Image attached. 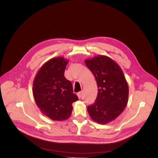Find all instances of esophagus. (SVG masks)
<instances>
[{"instance_id": "34e87169", "label": "esophagus", "mask_w": 158, "mask_h": 158, "mask_svg": "<svg viewBox=\"0 0 158 158\" xmlns=\"http://www.w3.org/2000/svg\"><path fill=\"white\" fill-rule=\"evenodd\" d=\"M82 92H80L77 94V95H78V98L80 99L81 98V97H82Z\"/></svg>"}]
</instances>
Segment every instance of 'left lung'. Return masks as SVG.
I'll list each match as a JSON object with an SVG mask.
<instances>
[{"mask_svg":"<svg viewBox=\"0 0 158 158\" xmlns=\"http://www.w3.org/2000/svg\"><path fill=\"white\" fill-rule=\"evenodd\" d=\"M98 88L97 98L88 111L93 121L106 125L116 119L126 107L128 85L119 65L110 57L98 55L85 60Z\"/></svg>","mask_w":158,"mask_h":158,"instance_id":"8db88e82","label":"left lung"}]
</instances>
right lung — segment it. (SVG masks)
<instances>
[{
	"label": "right lung",
	"mask_w": 158,
	"mask_h": 158,
	"mask_svg": "<svg viewBox=\"0 0 158 158\" xmlns=\"http://www.w3.org/2000/svg\"><path fill=\"white\" fill-rule=\"evenodd\" d=\"M69 59L52 58L37 71L33 82V95L41 113L53 121L68 119L73 111V102L78 99L73 93L72 83L64 76Z\"/></svg>",
	"instance_id": "add662e5"
}]
</instances>
